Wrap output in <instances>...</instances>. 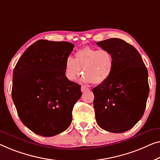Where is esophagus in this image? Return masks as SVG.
<instances>
[{"label": "esophagus", "mask_w": 160, "mask_h": 160, "mask_svg": "<svg viewBox=\"0 0 160 160\" xmlns=\"http://www.w3.org/2000/svg\"><path fill=\"white\" fill-rule=\"evenodd\" d=\"M88 91H90V89L88 88H86L85 86H84V85H82V86H81V91L85 92Z\"/></svg>", "instance_id": "obj_1"}]
</instances>
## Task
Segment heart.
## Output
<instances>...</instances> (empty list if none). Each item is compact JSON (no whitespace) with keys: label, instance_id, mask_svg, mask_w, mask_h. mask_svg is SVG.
I'll return each mask as SVG.
<instances>
[{"label":"heart","instance_id":"heart-1","mask_svg":"<svg viewBox=\"0 0 160 160\" xmlns=\"http://www.w3.org/2000/svg\"><path fill=\"white\" fill-rule=\"evenodd\" d=\"M114 65L112 53L107 49H99L85 46L75 53V58H66L64 62V73L66 78L74 81L81 74L84 76L85 82H93L99 85L105 82L111 77Z\"/></svg>","mask_w":160,"mask_h":160}]
</instances>
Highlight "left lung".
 I'll return each instance as SVG.
<instances>
[{
    "label": "left lung",
    "mask_w": 160,
    "mask_h": 160,
    "mask_svg": "<svg viewBox=\"0 0 160 160\" xmlns=\"http://www.w3.org/2000/svg\"><path fill=\"white\" fill-rule=\"evenodd\" d=\"M114 57L111 77L92 90L96 122L107 131L120 133L131 129L144 113L149 93L148 71L140 53L119 38L97 42Z\"/></svg>",
    "instance_id": "left-lung-1"
}]
</instances>
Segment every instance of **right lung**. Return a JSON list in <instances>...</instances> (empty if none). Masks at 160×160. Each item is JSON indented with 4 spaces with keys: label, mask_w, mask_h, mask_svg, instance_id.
<instances>
[{
    "label": "right lung",
    "mask_w": 160,
    "mask_h": 160,
    "mask_svg": "<svg viewBox=\"0 0 160 160\" xmlns=\"http://www.w3.org/2000/svg\"><path fill=\"white\" fill-rule=\"evenodd\" d=\"M68 42L39 40L26 49L13 72L12 99L23 124L42 136L69 127L80 85L65 76L64 62L73 50Z\"/></svg>",
    "instance_id": "add662e5"
}]
</instances>
